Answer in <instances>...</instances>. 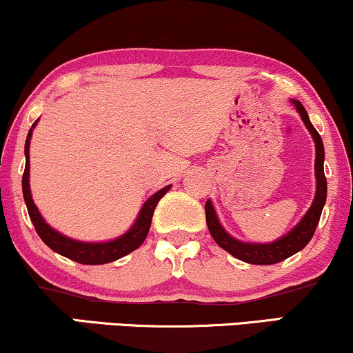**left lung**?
<instances>
[{"label":"left lung","mask_w":353,"mask_h":353,"mask_svg":"<svg viewBox=\"0 0 353 353\" xmlns=\"http://www.w3.org/2000/svg\"><path fill=\"white\" fill-rule=\"evenodd\" d=\"M290 103L296 108V111L301 116L304 125L310 130L312 141L316 145V160H314V175H316V194L312 199V204L310 210L306 211V214L301 217V221L294 225L290 232H286L285 236L273 242H245L239 241V239L232 237L223 228L219 217L216 214L214 204L211 199H208L206 206V223L208 229H210L212 239L219 247H223L225 252H229L230 255L236 256V259L242 260V262L252 263V265H273L281 262V260L288 259V256L294 255L296 252L303 250L307 245V242L311 241L314 236V230L319 223L321 212L325 204V198H327V181L324 176V143L321 139L314 125L311 124L310 116H307L306 110L298 99H290Z\"/></svg>","instance_id":"1"}]
</instances>
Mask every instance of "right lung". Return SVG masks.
I'll list each match as a JSON object with an SVG mask.
<instances>
[{
	"mask_svg": "<svg viewBox=\"0 0 353 353\" xmlns=\"http://www.w3.org/2000/svg\"><path fill=\"white\" fill-rule=\"evenodd\" d=\"M39 123V119L32 124V128L29 129L28 139H26L24 145V155H26V168L23 175V194L26 206H28V212L30 221H32L34 228H36L39 237L42 239L46 245H49L52 250L57 254L67 256V259L73 260V262L83 263V265H103L114 262V260L121 259V256L130 254L139 247L142 245V242L145 241L147 234H149L150 224H152V216L159 204L160 199L167 191L172 188V185L165 186V188L159 190L157 193L143 203V206L139 211V214L134 221V224L125 230L124 234H121L119 237L111 239V241L104 242H83L77 241V239L67 237L65 234L59 232V230L52 228L46 223L41 212H39L36 203L32 199V193H30V185H29V168H30V160H29V147H30V139H32V130Z\"/></svg>",
	"mask_w": 353,
	"mask_h": 353,
	"instance_id": "add662e5",
	"label": "right lung"
}]
</instances>
